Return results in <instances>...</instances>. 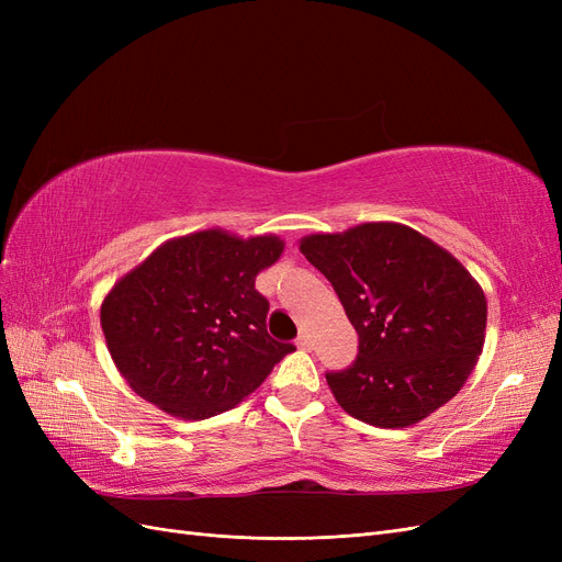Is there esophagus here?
<instances>
[{
  "mask_svg": "<svg viewBox=\"0 0 562 562\" xmlns=\"http://www.w3.org/2000/svg\"><path fill=\"white\" fill-rule=\"evenodd\" d=\"M312 335L307 333V330H304V333H300V337H297V347L300 349H304V351H310L312 349Z\"/></svg>",
  "mask_w": 562,
  "mask_h": 562,
  "instance_id": "1",
  "label": "esophagus"
}]
</instances>
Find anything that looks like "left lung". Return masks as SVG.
I'll return each instance as SVG.
<instances>
[{
  "label": "left lung",
  "mask_w": 562,
  "mask_h": 562,
  "mask_svg": "<svg viewBox=\"0 0 562 562\" xmlns=\"http://www.w3.org/2000/svg\"><path fill=\"white\" fill-rule=\"evenodd\" d=\"M300 250L333 283L359 333L356 361L326 372L345 413L401 429L464 386L483 351L487 302L446 248L398 223H363L304 236Z\"/></svg>",
  "instance_id": "left-lung-1"
}]
</instances>
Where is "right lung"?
Segmentation results:
<instances>
[{
  "mask_svg": "<svg viewBox=\"0 0 562 562\" xmlns=\"http://www.w3.org/2000/svg\"><path fill=\"white\" fill-rule=\"evenodd\" d=\"M274 234L203 229L166 241L114 283L100 307L116 370L135 394L182 419L229 411L293 345L267 333L255 277L274 265Z\"/></svg>",
  "mask_w": 562,
  "mask_h": 562,
  "instance_id": "add662e5",
  "label": "right lung"
}]
</instances>
